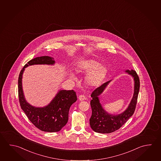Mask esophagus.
I'll list each match as a JSON object with an SVG mask.
<instances>
[{
    "instance_id": "34e87169",
    "label": "esophagus",
    "mask_w": 161,
    "mask_h": 161,
    "mask_svg": "<svg viewBox=\"0 0 161 161\" xmlns=\"http://www.w3.org/2000/svg\"><path fill=\"white\" fill-rule=\"evenodd\" d=\"M85 98H85V96L84 95L81 94V95H80V96H79V99L80 101H84Z\"/></svg>"
}]
</instances>
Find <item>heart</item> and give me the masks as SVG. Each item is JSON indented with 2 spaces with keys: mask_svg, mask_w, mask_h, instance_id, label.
<instances>
[{
  "mask_svg": "<svg viewBox=\"0 0 161 161\" xmlns=\"http://www.w3.org/2000/svg\"><path fill=\"white\" fill-rule=\"evenodd\" d=\"M107 68L105 65L100 63L95 59H88L79 63L77 68V72L83 74H87L85 81L91 86L98 85L103 80L107 74ZM71 78L75 79V76L71 74Z\"/></svg>",
  "mask_w": 161,
  "mask_h": 161,
  "instance_id": "obj_1",
  "label": "heart"
}]
</instances>
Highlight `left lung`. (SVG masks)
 Masks as SVG:
<instances>
[{"mask_svg": "<svg viewBox=\"0 0 161 161\" xmlns=\"http://www.w3.org/2000/svg\"><path fill=\"white\" fill-rule=\"evenodd\" d=\"M126 72L134 78L135 90L129 106L123 113L118 115H110L103 110L99 103L98 96L103 92L110 81L96 88L91 94L92 99L90 101V106L92 114L90 118V125L92 129L96 132L109 133L119 130L135 112L140 90V79L135 71L127 70Z\"/></svg>", "mask_w": 161, "mask_h": 161, "instance_id": "obj_1", "label": "left lung"}]
</instances>
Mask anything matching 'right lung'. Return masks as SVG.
<instances>
[{"label": "right lung", "instance_id": "add662e5", "mask_svg": "<svg viewBox=\"0 0 161 161\" xmlns=\"http://www.w3.org/2000/svg\"><path fill=\"white\" fill-rule=\"evenodd\" d=\"M53 57H37L31 60L20 71L18 80V93L20 106L28 118L36 127L44 132H55L67 123L69 108L77 101L74 90H60L50 104L44 107H35L25 99L22 89V75L25 68L34 64H54Z\"/></svg>", "mask_w": 161, "mask_h": 161}]
</instances>
